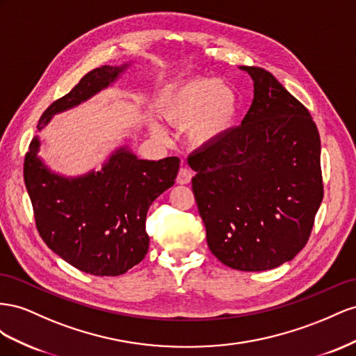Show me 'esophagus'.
Listing matches in <instances>:
<instances>
[{
    "mask_svg": "<svg viewBox=\"0 0 356 356\" xmlns=\"http://www.w3.org/2000/svg\"><path fill=\"white\" fill-rule=\"evenodd\" d=\"M176 180H177L179 185H188L189 181L192 180V171L189 168H186V167H181L179 170V175H177Z\"/></svg>",
    "mask_w": 356,
    "mask_h": 356,
    "instance_id": "obj_1",
    "label": "esophagus"
}]
</instances>
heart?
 Returning a JSON list of instances; mask_svg holds the SVG:
<instances>
[{
  "mask_svg": "<svg viewBox=\"0 0 356 356\" xmlns=\"http://www.w3.org/2000/svg\"><path fill=\"white\" fill-rule=\"evenodd\" d=\"M161 111L175 124H191V137L198 145H210L231 128L236 119L238 99L236 90L211 77L186 80L161 97ZM156 136H164L158 122L152 124Z\"/></svg>",
  "mask_w": 356,
  "mask_h": 356,
  "instance_id": "heart-1",
  "label": "heart"
}]
</instances>
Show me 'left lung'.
<instances>
[{"instance_id": "8db88e82", "label": "left lung", "mask_w": 356, "mask_h": 356, "mask_svg": "<svg viewBox=\"0 0 356 356\" xmlns=\"http://www.w3.org/2000/svg\"><path fill=\"white\" fill-rule=\"evenodd\" d=\"M253 80L241 125L189 155L207 245L240 271L282 266L306 246L323 198L321 138L300 101L270 71Z\"/></svg>"}]
</instances>
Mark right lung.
<instances>
[{"label":"right lung","mask_w":356,"mask_h":356,"mask_svg":"<svg viewBox=\"0 0 356 356\" xmlns=\"http://www.w3.org/2000/svg\"><path fill=\"white\" fill-rule=\"evenodd\" d=\"M131 65L89 71L67 95L50 104L38 120L43 129L54 115L73 108L113 85ZM35 136L25 155L24 179L40 236L49 249L77 270L94 276H119L143 259L149 249L146 215L152 202L175 185L180 159H138L118 147L99 171L67 177L38 156Z\"/></svg>","instance_id":"obj_1"}]
</instances>
